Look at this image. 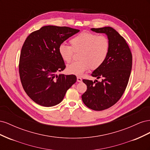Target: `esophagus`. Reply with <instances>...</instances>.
Segmentation results:
<instances>
[{
    "mask_svg": "<svg viewBox=\"0 0 150 150\" xmlns=\"http://www.w3.org/2000/svg\"><path fill=\"white\" fill-rule=\"evenodd\" d=\"M77 81H78V82H79V83L82 82V78H80V77H79V76H78V77H77Z\"/></svg>",
    "mask_w": 150,
    "mask_h": 150,
    "instance_id": "esophagus-1",
    "label": "esophagus"
}]
</instances>
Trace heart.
<instances>
[{
  "label": "heart",
  "instance_id": "obj_1",
  "mask_svg": "<svg viewBox=\"0 0 150 150\" xmlns=\"http://www.w3.org/2000/svg\"><path fill=\"white\" fill-rule=\"evenodd\" d=\"M71 46L62 43L58 47V52L62 59L69 62L73 53L79 52V61L67 65V71L70 74L81 75L89 67L96 69L106 61L110 49V42L105 35L83 32L72 38Z\"/></svg>",
  "mask_w": 150,
  "mask_h": 150
}]
</instances>
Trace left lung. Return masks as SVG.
I'll return each mask as SVG.
<instances>
[{
  "label": "left lung",
  "mask_w": 150,
  "mask_h": 150,
  "mask_svg": "<svg viewBox=\"0 0 150 150\" xmlns=\"http://www.w3.org/2000/svg\"><path fill=\"white\" fill-rule=\"evenodd\" d=\"M91 30L106 34L110 49L106 61L91 74L97 79L102 78V81L83 80L87 90L82 100L91 110L103 111L114 105L123 94L132 68V54L125 39L111 27Z\"/></svg>",
  "instance_id": "obj_1"
}]
</instances>
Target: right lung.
I'll return each instance as SVG.
<instances>
[{
    "mask_svg": "<svg viewBox=\"0 0 150 150\" xmlns=\"http://www.w3.org/2000/svg\"><path fill=\"white\" fill-rule=\"evenodd\" d=\"M79 32L69 27L46 25L25 39L20 55V78L25 92L35 103L45 107L57 105L76 82L75 75L57 74L66 68L58 47Z\"/></svg>",
    "mask_w": 150,
    "mask_h": 150,
    "instance_id": "add662e5",
    "label": "right lung"
}]
</instances>
